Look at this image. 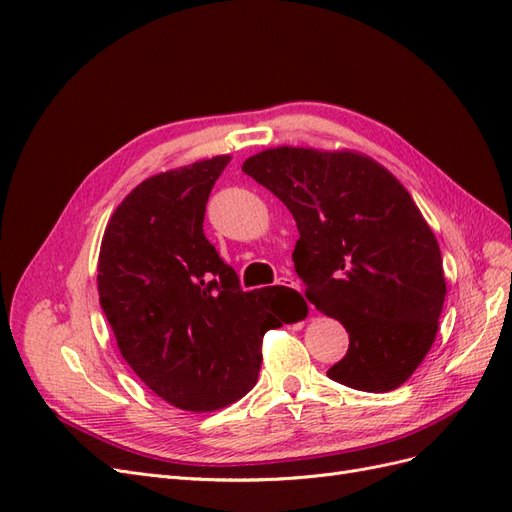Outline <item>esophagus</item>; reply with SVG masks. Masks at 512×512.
I'll return each instance as SVG.
<instances>
[{"label": "esophagus", "instance_id": "obj_1", "mask_svg": "<svg viewBox=\"0 0 512 512\" xmlns=\"http://www.w3.org/2000/svg\"><path fill=\"white\" fill-rule=\"evenodd\" d=\"M275 284H277V286H284V288H292V290H301V288H299V284L294 282L292 277H280V280H277Z\"/></svg>", "mask_w": 512, "mask_h": 512}]
</instances>
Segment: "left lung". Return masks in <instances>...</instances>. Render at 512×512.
Returning <instances> with one entry per match:
<instances>
[{
	"instance_id": "1",
	"label": "left lung",
	"mask_w": 512,
	"mask_h": 512,
	"mask_svg": "<svg viewBox=\"0 0 512 512\" xmlns=\"http://www.w3.org/2000/svg\"><path fill=\"white\" fill-rule=\"evenodd\" d=\"M243 173L271 190L299 228L294 271L350 346L327 376L386 393L423 363L446 297L440 245L389 170L352 151L267 149Z\"/></svg>"
}]
</instances>
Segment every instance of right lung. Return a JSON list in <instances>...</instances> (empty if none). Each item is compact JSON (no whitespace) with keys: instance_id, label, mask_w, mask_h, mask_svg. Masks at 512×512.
Masks as SVG:
<instances>
[{"instance_id":"1","label":"right lung","mask_w":512,"mask_h":512,"mask_svg":"<svg viewBox=\"0 0 512 512\" xmlns=\"http://www.w3.org/2000/svg\"><path fill=\"white\" fill-rule=\"evenodd\" d=\"M228 156L168 170L134 188L104 230L98 292L123 359L188 412H213L254 389L269 329L297 322L284 286L243 292L203 230Z\"/></svg>"}]
</instances>
